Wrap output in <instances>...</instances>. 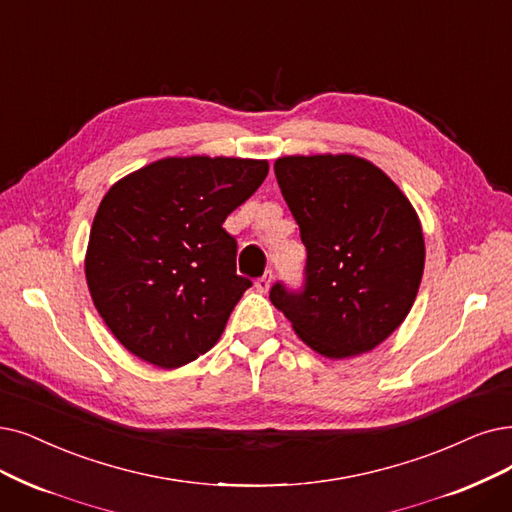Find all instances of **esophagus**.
Here are the masks:
<instances>
[{
    "label": "esophagus",
    "instance_id": "34e87169",
    "mask_svg": "<svg viewBox=\"0 0 512 512\" xmlns=\"http://www.w3.org/2000/svg\"><path fill=\"white\" fill-rule=\"evenodd\" d=\"M271 273L269 275H262L260 279H256V290L258 292H262V294H267L269 292V288H271Z\"/></svg>",
    "mask_w": 512,
    "mask_h": 512
}]
</instances>
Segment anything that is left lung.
Returning <instances> with one entry per match:
<instances>
[{"label":"left lung","instance_id":"obj_1","mask_svg":"<svg viewBox=\"0 0 512 512\" xmlns=\"http://www.w3.org/2000/svg\"><path fill=\"white\" fill-rule=\"evenodd\" d=\"M306 248L302 290L277 281L271 302L330 359L372 351L410 313L424 271L416 210L374 163L355 155L275 161Z\"/></svg>","mask_w":512,"mask_h":512}]
</instances>
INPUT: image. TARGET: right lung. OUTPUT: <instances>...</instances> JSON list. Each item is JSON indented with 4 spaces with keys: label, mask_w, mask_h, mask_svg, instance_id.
Segmentation results:
<instances>
[{
    "label": "right lung",
    "mask_w": 512,
    "mask_h": 512,
    "mask_svg": "<svg viewBox=\"0 0 512 512\" xmlns=\"http://www.w3.org/2000/svg\"><path fill=\"white\" fill-rule=\"evenodd\" d=\"M267 174L260 159L168 157L102 197L86 279L96 311L132 355L172 370L218 342L252 285L237 275V241L222 222Z\"/></svg>",
    "instance_id": "right-lung-1"
}]
</instances>
